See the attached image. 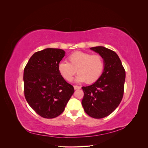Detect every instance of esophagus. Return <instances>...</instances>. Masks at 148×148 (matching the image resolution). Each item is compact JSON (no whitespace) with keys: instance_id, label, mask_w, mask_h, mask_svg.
Here are the masks:
<instances>
[{"instance_id":"1","label":"esophagus","mask_w":148,"mask_h":148,"mask_svg":"<svg viewBox=\"0 0 148 148\" xmlns=\"http://www.w3.org/2000/svg\"><path fill=\"white\" fill-rule=\"evenodd\" d=\"M73 87H74V89H78L81 88V87L79 86H77V85H74Z\"/></svg>"}]
</instances>
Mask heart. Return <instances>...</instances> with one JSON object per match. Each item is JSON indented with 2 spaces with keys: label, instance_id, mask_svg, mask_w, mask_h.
<instances>
[{
  "label": "heart",
  "instance_id": "heart-1",
  "mask_svg": "<svg viewBox=\"0 0 148 148\" xmlns=\"http://www.w3.org/2000/svg\"><path fill=\"white\" fill-rule=\"evenodd\" d=\"M68 62H61L58 65V71L67 82H71L78 72L76 80L79 82L86 81L88 84L97 82L104 69V60L98 54L91 55L83 52H75L68 58Z\"/></svg>",
  "mask_w": 148,
  "mask_h": 148
}]
</instances>
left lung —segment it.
Returning <instances> with one entry per match:
<instances>
[{
	"label": "left lung",
	"mask_w": 148,
	"mask_h": 148,
	"mask_svg": "<svg viewBox=\"0 0 148 148\" xmlns=\"http://www.w3.org/2000/svg\"><path fill=\"white\" fill-rule=\"evenodd\" d=\"M90 49L103 57L104 69L97 82L82 88L84 92L82 104L88 115L95 119H102L112 113L122 99L125 71L114 51L102 46Z\"/></svg>",
	"instance_id": "1"
}]
</instances>
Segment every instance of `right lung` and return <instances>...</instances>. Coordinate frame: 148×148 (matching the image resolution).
<instances>
[{"label":"right lung","mask_w":148,"mask_h":148,"mask_svg":"<svg viewBox=\"0 0 148 148\" xmlns=\"http://www.w3.org/2000/svg\"><path fill=\"white\" fill-rule=\"evenodd\" d=\"M65 53L60 49H45L35 52L25 67L26 100L43 118L53 119L60 115L75 91L72 85L58 71V65Z\"/></svg>","instance_id":"right-lung-1"}]
</instances>
